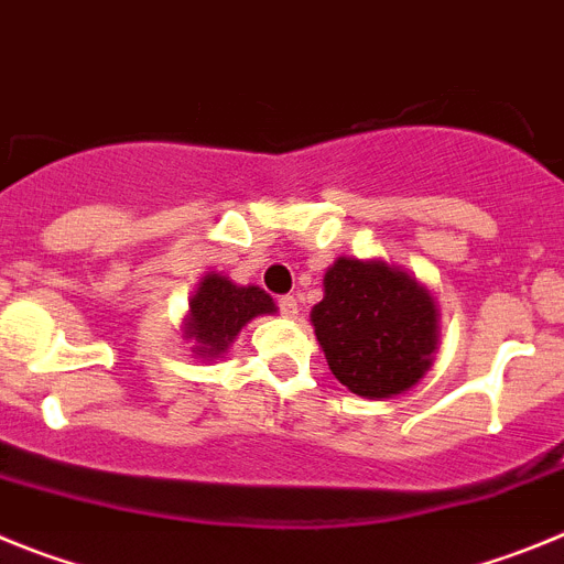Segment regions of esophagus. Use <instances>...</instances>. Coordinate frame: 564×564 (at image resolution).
<instances>
[{
    "instance_id": "1",
    "label": "esophagus",
    "mask_w": 564,
    "mask_h": 564,
    "mask_svg": "<svg viewBox=\"0 0 564 564\" xmlns=\"http://www.w3.org/2000/svg\"><path fill=\"white\" fill-rule=\"evenodd\" d=\"M279 313H282V316H288V318H293L299 313V302H296V296H279Z\"/></svg>"
}]
</instances>
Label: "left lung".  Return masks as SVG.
<instances>
[{
    "mask_svg": "<svg viewBox=\"0 0 564 564\" xmlns=\"http://www.w3.org/2000/svg\"><path fill=\"white\" fill-rule=\"evenodd\" d=\"M311 322L333 376L364 398H392L430 370L437 311L430 291L383 262L341 257Z\"/></svg>",
    "mask_w": 564,
    "mask_h": 564,
    "instance_id": "8db88e82",
    "label": "left lung"
}]
</instances>
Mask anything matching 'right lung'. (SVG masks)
I'll use <instances>...</instances> for the list:
<instances>
[{
  "instance_id": "add662e5",
  "label": "right lung",
  "mask_w": 564,
  "mask_h": 564,
  "mask_svg": "<svg viewBox=\"0 0 564 564\" xmlns=\"http://www.w3.org/2000/svg\"><path fill=\"white\" fill-rule=\"evenodd\" d=\"M273 311V299L257 285L239 288L220 273H212L194 293L186 336L197 344V356H220L253 316Z\"/></svg>"
}]
</instances>
